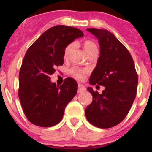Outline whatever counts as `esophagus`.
I'll return each mask as SVG.
<instances>
[{
  "instance_id": "obj_1",
  "label": "esophagus",
  "mask_w": 152,
  "mask_h": 152,
  "mask_svg": "<svg viewBox=\"0 0 152 152\" xmlns=\"http://www.w3.org/2000/svg\"><path fill=\"white\" fill-rule=\"evenodd\" d=\"M86 90V87H85L84 85L81 84H78V90H77V92L80 93H82L84 92V91H85Z\"/></svg>"
}]
</instances>
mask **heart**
<instances>
[{
	"instance_id": "b5f03b06",
	"label": "heart",
	"mask_w": 152,
	"mask_h": 152,
	"mask_svg": "<svg viewBox=\"0 0 152 152\" xmlns=\"http://www.w3.org/2000/svg\"><path fill=\"white\" fill-rule=\"evenodd\" d=\"M73 43H70V44L68 45L66 47L64 53V59H67L69 57L70 54L71 53L72 48H73ZM83 47H84V50L86 51L88 55L93 53V52L98 51V48H97V45H96V43L94 41L91 40L85 41L84 43H83ZM87 72H88V70L86 69L77 67V66H74V67L71 68L69 70V74L70 75L79 80H82Z\"/></svg>"
}]
</instances>
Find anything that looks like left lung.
<instances>
[{"instance_id":"left-lung-1","label":"left lung","mask_w":152,"mask_h":152,"mask_svg":"<svg viewBox=\"0 0 152 152\" xmlns=\"http://www.w3.org/2000/svg\"><path fill=\"white\" fill-rule=\"evenodd\" d=\"M98 39L100 55L89 82L105 87L99 94L92 88L93 101L85 110L86 119L98 128L113 127L127 115L136 98L138 74L126 48L107 30L86 29Z\"/></svg>"}]
</instances>
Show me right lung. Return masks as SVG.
Wrapping results in <instances>:
<instances>
[{
    "instance_id": "1",
    "label": "right lung",
    "mask_w": 152,
    "mask_h": 152,
    "mask_svg": "<svg viewBox=\"0 0 152 152\" xmlns=\"http://www.w3.org/2000/svg\"><path fill=\"white\" fill-rule=\"evenodd\" d=\"M84 33L78 28L56 26L43 33L27 50L19 71L18 97L26 118L34 125L50 127L63 118L66 105L77 92L68 77L57 86L50 76L63 65L64 50Z\"/></svg>"
}]
</instances>
